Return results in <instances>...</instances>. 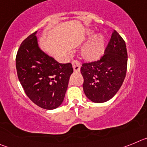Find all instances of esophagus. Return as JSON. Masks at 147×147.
<instances>
[{"label": "esophagus", "instance_id": "34e87169", "mask_svg": "<svg viewBox=\"0 0 147 147\" xmlns=\"http://www.w3.org/2000/svg\"><path fill=\"white\" fill-rule=\"evenodd\" d=\"M73 64V68H74V72H80V63L79 61L74 60L72 62Z\"/></svg>", "mask_w": 147, "mask_h": 147}]
</instances>
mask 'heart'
Masks as SVG:
<instances>
[{
    "mask_svg": "<svg viewBox=\"0 0 147 147\" xmlns=\"http://www.w3.org/2000/svg\"><path fill=\"white\" fill-rule=\"evenodd\" d=\"M88 35L91 34V31H88ZM106 38L102 34L96 35L85 45L82 50V57L88 62H93L99 59L105 53Z\"/></svg>",
    "mask_w": 147,
    "mask_h": 147,
    "instance_id": "b5f03b06",
    "label": "heart"
}]
</instances>
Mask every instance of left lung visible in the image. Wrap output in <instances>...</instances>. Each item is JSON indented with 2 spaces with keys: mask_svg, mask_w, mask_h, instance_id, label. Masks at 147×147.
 <instances>
[{
  "mask_svg": "<svg viewBox=\"0 0 147 147\" xmlns=\"http://www.w3.org/2000/svg\"><path fill=\"white\" fill-rule=\"evenodd\" d=\"M81 74L86 96L95 103L111 99L121 87L126 76L127 51L124 40L115 30L99 59L82 63Z\"/></svg>",
  "mask_w": 147,
  "mask_h": 147,
  "instance_id": "left-lung-1",
  "label": "left lung"
}]
</instances>
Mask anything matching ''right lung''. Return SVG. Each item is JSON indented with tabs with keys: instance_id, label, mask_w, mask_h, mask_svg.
Returning <instances> with one entry per match:
<instances>
[{
	"instance_id": "add662e5",
	"label": "right lung",
	"mask_w": 147,
	"mask_h": 147,
	"mask_svg": "<svg viewBox=\"0 0 147 147\" xmlns=\"http://www.w3.org/2000/svg\"><path fill=\"white\" fill-rule=\"evenodd\" d=\"M36 33L23 40L18 49L17 73L27 96L41 108L53 110L64 100L72 65L59 63L40 50Z\"/></svg>"
}]
</instances>
